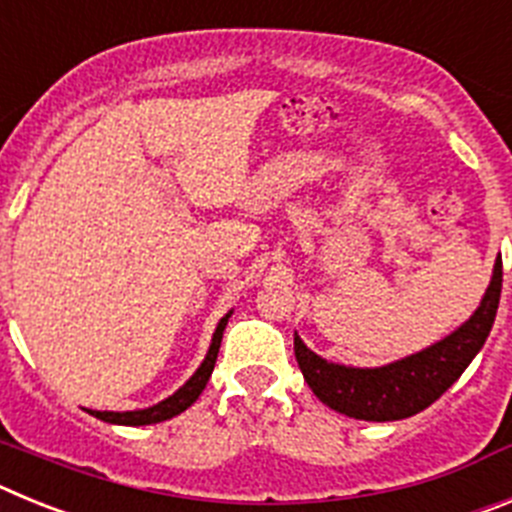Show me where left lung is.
Instances as JSON below:
<instances>
[{
    "instance_id": "8db88e82",
    "label": "left lung",
    "mask_w": 512,
    "mask_h": 512,
    "mask_svg": "<svg viewBox=\"0 0 512 512\" xmlns=\"http://www.w3.org/2000/svg\"><path fill=\"white\" fill-rule=\"evenodd\" d=\"M500 289L503 261L497 259L490 287L467 323L418 354L377 369H356L325 361L295 333V356L302 377L320 402L348 418L372 423L410 418L449 390L472 364L479 348L485 346L500 305Z\"/></svg>"
}]
</instances>
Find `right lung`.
<instances>
[{"label":"right lung","mask_w":512,"mask_h":512,"mask_svg":"<svg viewBox=\"0 0 512 512\" xmlns=\"http://www.w3.org/2000/svg\"><path fill=\"white\" fill-rule=\"evenodd\" d=\"M228 318H230V312L220 320V323H217L215 333H212L210 351H207L200 369H197V372L189 377V382L184 384V387H179L174 395L166 397V400H161L158 405H153V408H146V410H128V413H107V410L102 413V410H89V413H92L94 418L104 420V423H115V425H151V423H161V420H169L174 418V415L184 413V410H187L189 405L202 395L207 379H210L212 369H215L217 351H220V341H223V330L225 325H228Z\"/></svg>","instance_id":"add662e5"}]
</instances>
